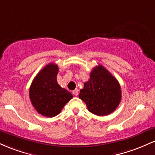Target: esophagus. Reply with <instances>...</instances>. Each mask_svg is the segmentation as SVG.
Returning <instances> with one entry per match:
<instances>
[{
	"instance_id": "1",
	"label": "esophagus",
	"mask_w": 155,
	"mask_h": 155,
	"mask_svg": "<svg viewBox=\"0 0 155 155\" xmlns=\"http://www.w3.org/2000/svg\"><path fill=\"white\" fill-rule=\"evenodd\" d=\"M73 94H74V95L77 96L78 95H79V90H78V89H75V90L73 91Z\"/></svg>"
}]
</instances>
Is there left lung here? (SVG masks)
<instances>
[{"label": "left lung", "mask_w": 155, "mask_h": 155, "mask_svg": "<svg viewBox=\"0 0 155 155\" xmlns=\"http://www.w3.org/2000/svg\"><path fill=\"white\" fill-rule=\"evenodd\" d=\"M89 111L97 116L110 114L117 108L122 98L120 85L103 65L94 68L90 79L84 84L79 95Z\"/></svg>", "instance_id": "left-lung-1"}]
</instances>
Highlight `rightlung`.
I'll return each instance as SVG.
<instances>
[{
    "mask_svg": "<svg viewBox=\"0 0 155 155\" xmlns=\"http://www.w3.org/2000/svg\"><path fill=\"white\" fill-rule=\"evenodd\" d=\"M58 65L48 64L37 74L30 87L32 105L38 113L47 117L59 114L64 106L73 97L71 92L58 84Z\"/></svg>",
    "mask_w": 155,
    "mask_h": 155,
    "instance_id": "obj_1",
    "label": "right lung"
}]
</instances>
